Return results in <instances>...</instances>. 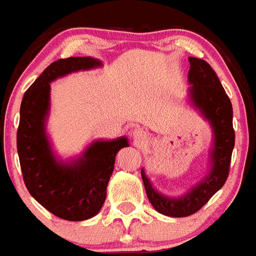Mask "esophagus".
I'll list each match as a JSON object with an SVG mask.
<instances>
[{
	"instance_id": "34e87169",
	"label": "esophagus",
	"mask_w": 256,
	"mask_h": 256,
	"mask_svg": "<svg viewBox=\"0 0 256 256\" xmlns=\"http://www.w3.org/2000/svg\"><path fill=\"white\" fill-rule=\"evenodd\" d=\"M131 136H132L134 142H136V144H142V142H146V132H145L142 128H135L132 131H131Z\"/></svg>"
}]
</instances>
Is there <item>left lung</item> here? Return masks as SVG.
Here are the masks:
<instances>
[{
    "label": "left lung",
    "instance_id": "8db88e82",
    "mask_svg": "<svg viewBox=\"0 0 256 256\" xmlns=\"http://www.w3.org/2000/svg\"><path fill=\"white\" fill-rule=\"evenodd\" d=\"M188 103L206 118L213 132V142L209 150V170L206 174L178 198L163 195L152 185L142 168L145 191L153 208L168 217H188L196 213L208 202L228 177L230 163L234 146L232 126V104L213 68L204 60L188 57Z\"/></svg>",
    "mask_w": 256,
    "mask_h": 256
}]
</instances>
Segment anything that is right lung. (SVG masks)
<instances>
[{
  "label": "right lung",
  "mask_w": 256,
  "mask_h": 256,
  "mask_svg": "<svg viewBox=\"0 0 256 256\" xmlns=\"http://www.w3.org/2000/svg\"><path fill=\"white\" fill-rule=\"evenodd\" d=\"M93 57H68L50 64L25 92L20 106L18 154L28 191L47 210L66 220H85L102 208L120 149L128 140H94L79 156L61 160L47 134L50 82L78 71L102 68Z\"/></svg>",
  "instance_id": "obj_1"
}]
</instances>
